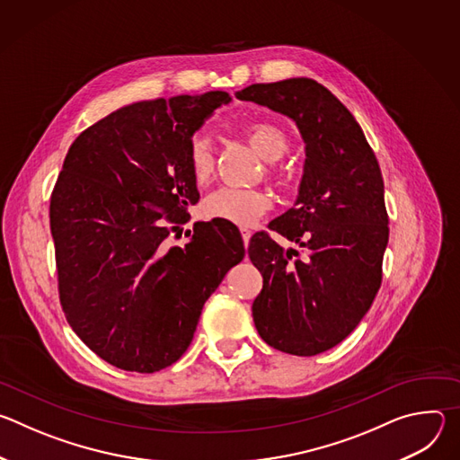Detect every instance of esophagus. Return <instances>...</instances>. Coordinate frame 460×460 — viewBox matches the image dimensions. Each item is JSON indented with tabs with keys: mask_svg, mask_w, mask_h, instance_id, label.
Wrapping results in <instances>:
<instances>
[{
	"mask_svg": "<svg viewBox=\"0 0 460 460\" xmlns=\"http://www.w3.org/2000/svg\"><path fill=\"white\" fill-rule=\"evenodd\" d=\"M240 233H242V240H243V243L247 245V243H249V238H251V231H249V229H240Z\"/></svg>",
	"mask_w": 460,
	"mask_h": 460,
	"instance_id": "1",
	"label": "esophagus"
}]
</instances>
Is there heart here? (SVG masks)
I'll list each match as a JSON object with an SVG mask.
<instances>
[{"instance_id":"1","label":"heart","mask_w":460,"mask_h":460,"mask_svg":"<svg viewBox=\"0 0 460 460\" xmlns=\"http://www.w3.org/2000/svg\"><path fill=\"white\" fill-rule=\"evenodd\" d=\"M247 144L268 162L279 160L288 151V137L284 130L270 121H251L242 127ZM189 169L192 180L202 185L215 169V156L209 138L194 135L189 146ZM275 174V172H273ZM271 208L270 194L256 189H218L202 204V217L208 220H224L234 226L249 227Z\"/></svg>"}]
</instances>
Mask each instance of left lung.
<instances>
[{
    "label": "left lung",
    "mask_w": 460,
    "mask_h": 460,
    "mask_svg": "<svg viewBox=\"0 0 460 460\" xmlns=\"http://www.w3.org/2000/svg\"><path fill=\"white\" fill-rule=\"evenodd\" d=\"M236 98L293 118L305 142L296 204L270 224L298 249L260 231L247 252L264 277L252 302L258 335L279 351L313 357L342 342L380 289L389 236L382 172L353 114L318 82L254 84Z\"/></svg>",
    "instance_id": "8db88e82"
}]
</instances>
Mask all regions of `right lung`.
<instances>
[{"mask_svg": "<svg viewBox=\"0 0 460 460\" xmlns=\"http://www.w3.org/2000/svg\"><path fill=\"white\" fill-rule=\"evenodd\" d=\"M229 100L211 91L121 107L65 156L49 209L59 304L82 342L119 369L174 364L206 300L243 258L238 229L224 220L194 224L190 242L167 245L200 199L192 133Z\"/></svg>", "mask_w": 460, "mask_h": 460, "instance_id": "obj_1", "label": "right lung"}]
</instances>
